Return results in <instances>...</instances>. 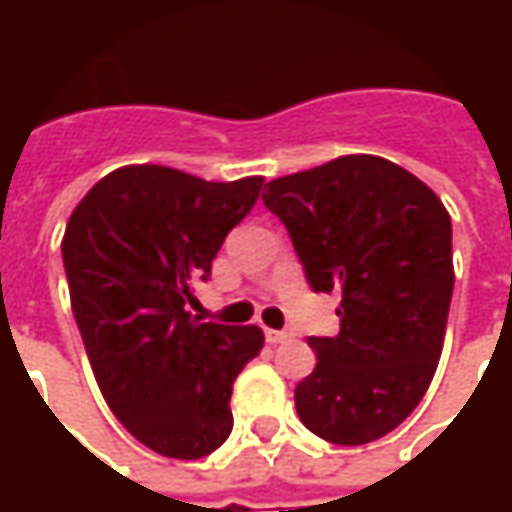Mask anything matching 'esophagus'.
Wrapping results in <instances>:
<instances>
[{
    "instance_id": "1",
    "label": "esophagus",
    "mask_w": 512,
    "mask_h": 512,
    "mask_svg": "<svg viewBox=\"0 0 512 512\" xmlns=\"http://www.w3.org/2000/svg\"><path fill=\"white\" fill-rule=\"evenodd\" d=\"M265 339L270 344H285L293 339V333L290 330H265Z\"/></svg>"
}]
</instances>
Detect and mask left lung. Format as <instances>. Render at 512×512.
Instances as JSON below:
<instances>
[{
    "label": "left lung",
    "instance_id": "obj_1",
    "mask_svg": "<svg viewBox=\"0 0 512 512\" xmlns=\"http://www.w3.org/2000/svg\"><path fill=\"white\" fill-rule=\"evenodd\" d=\"M313 293H342L339 333L310 336L296 384L307 430L333 444L387 436L416 410L442 356L453 227L439 196L379 156H342L267 182Z\"/></svg>",
    "mask_w": 512,
    "mask_h": 512
}]
</instances>
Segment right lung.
<instances>
[{
	"label": "right lung",
	"instance_id": "1",
	"mask_svg": "<svg viewBox=\"0 0 512 512\" xmlns=\"http://www.w3.org/2000/svg\"><path fill=\"white\" fill-rule=\"evenodd\" d=\"M259 190L262 176L205 182L136 165L108 173L70 213L62 262L93 376L116 419L168 459L225 444L233 382L265 344L259 327L187 313Z\"/></svg>",
	"mask_w": 512,
	"mask_h": 512
}]
</instances>
